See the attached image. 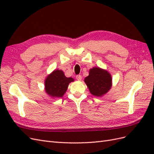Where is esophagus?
Segmentation results:
<instances>
[{
  "mask_svg": "<svg viewBox=\"0 0 154 154\" xmlns=\"http://www.w3.org/2000/svg\"><path fill=\"white\" fill-rule=\"evenodd\" d=\"M76 79L78 80V81H81V79H82V76H81V75H77L76 76Z\"/></svg>",
  "mask_w": 154,
  "mask_h": 154,
  "instance_id": "34e87169",
  "label": "esophagus"
}]
</instances>
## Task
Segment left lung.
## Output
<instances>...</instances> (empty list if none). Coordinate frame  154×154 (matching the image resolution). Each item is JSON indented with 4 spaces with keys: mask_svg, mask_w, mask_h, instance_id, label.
<instances>
[{
    "mask_svg": "<svg viewBox=\"0 0 154 154\" xmlns=\"http://www.w3.org/2000/svg\"><path fill=\"white\" fill-rule=\"evenodd\" d=\"M91 93L96 97L103 96L112 86V77L109 72L99 67H93L85 79Z\"/></svg>",
    "mask_w": 154,
    "mask_h": 154,
    "instance_id": "obj_1",
    "label": "left lung"
}]
</instances>
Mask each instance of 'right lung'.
<instances>
[{"label":"right lung","mask_w":154,"mask_h":154,"mask_svg":"<svg viewBox=\"0 0 154 154\" xmlns=\"http://www.w3.org/2000/svg\"><path fill=\"white\" fill-rule=\"evenodd\" d=\"M73 81V78L65 77L61 70H55L45 79V92L52 97H63L69 84Z\"/></svg>","instance_id":"add662e5"}]
</instances>
